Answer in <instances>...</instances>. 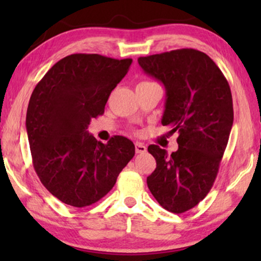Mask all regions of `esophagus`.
Instances as JSON below:
<instances>
[{
    "instance_id": "obj_1",
    "label": "esophagus",
    "mask_w": 261,
    "mask_h": 261,
    "mask_svg": "<svg viewBox=\"0 0 261 261\" xmlns=\"http://www.w3.org/2000/svg\"><path fill=\"white\" fill-rule=\"evenodd\" d=\"M146 151H147V148H146V146L144 144H141V142H135V152L141 154V153H145Z\"/></svg>"
}]
</instances>
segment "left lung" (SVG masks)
Returning a JSON list of instances; mask_svg holds the SVG:
<instances>
[{"instance_id":"obj_1","label":"left lung","mask_w":261,"mask_h":261,"mask_svg":"<svg viewBox=\"0 0 261 261\" xmlns=\"http://www.w3.org/2000/svg\"><path fill=\"white\" fill-rule=\"evenodd\" d=\"M139 65L166 90L162 123L178 132V149L149 145L156 167L149 191L167 212L181 214L198 204L216 179L233 126V98L219 66L194 48L140 57Z\"/></svg>"}]
</instances>
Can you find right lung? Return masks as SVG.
I'll return each instance as SVG.
<instances>
[{"label": "right lung", "mask_w": 261, "mask_h": 261, "mask_svg": "<svg viewBox=\"0 0 261 261\" xmlns=\"http://www.w3.org/2000/svg\"><path fill=\"white\" fill-rule=\"evenodd\" d=\"M133 60L76 53L56 63L32 92L26 128L32 160L42 185L67 205L84 208L112 190L135 154L129 139L103 144L87 132L105 113L110 92Z\"/></svg>", "instance_id": "1"}]
</instances>
